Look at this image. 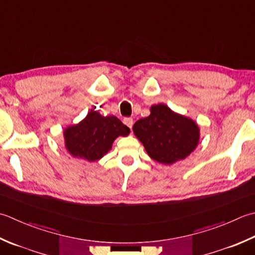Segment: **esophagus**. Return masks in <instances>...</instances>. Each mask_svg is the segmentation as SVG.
Masks as SVG:
<instances>
[{
  "label": "esophagus",
  "instance_id": "esophagus-1",
  "mask_svg": "<svg viewBox=\"0 0 255 255\" xmlns=\"http://www.w3.org/2000/svg\"><path fill=\"white\" fill-rule=\"evenodd\" d=\"M124 124L126 125V126H128L129 128L131 129V127H132V124H133L132 118H130V117H126V118H124Z\"/></svg>",
  "mask_w": 255,
  "mask_h": 255
}]
</instances>
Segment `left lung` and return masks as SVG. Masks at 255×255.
<instances>
[{
    "label": "left lung",
    "mask_w": 255,
    "mask_h": 255,
    "mask_svg": "<svg viewBox=\"0 0 255 255\" xmlns=\"http://www.w3.org/2000/svg\"><path fill=\"white\" fill-rule=\"evenodd\" d=\"M150 115L134 123L132 130L153 160L171 164L188 157L199 141V128L190 118L166 105H153Z\"/></svg>",
    "instance_id": "obj_1"
}]
</instances>
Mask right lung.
<instances>
[{
  "instance_id": "add662e5",
  "label": "right lung",
  "mask_w": 255,
  "mask_h": 255,
  "mask_svg": "<svg viewBox=\"0 0 255 255\" xmlns=\"http://www.w3.org/2000/svg\"><path fill=\"white\" fill-rule=\"evenodd\" d=\"M130 132L117 117H104L91 111L83 122L68 127L64 132L66 148L73 157L96 161L108 152L118 136Z\"/></svg>"
}]
</instances>
